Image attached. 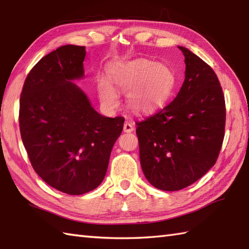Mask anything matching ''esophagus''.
Returning <instances> with one entry per match:
<instances>
[{
    "instance_id": "1",
    "label": "esophagus",
    "mask_w": 249,
    "mask_h": 249,
    "mask_svg": "<svg viewBox=\"0 0 249 249\" xmlns=\"http://www.w3.org/2000/svg\"><path fill=\"white\" fill-rule=\"evenodd\" d=\"M133 130H134V124L130 123V121H125L124 124V131L125 132V133H131Z\"/></svg>"
}]
</instances>
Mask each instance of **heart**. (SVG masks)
Listing matches in <instances>:
<instances>
[{
    "label": "heart",
    "instance_id": "b5f03b06",
    "mask_svg": "<svg viewBox=\"0 0 249 249\" xmlns=\"http://www.w3.org/2000/svg\"><path fill=\"white\" fill-rule=\"evenodd\" d=\"M175 77L163 64L147 59L134 60L111 69L107 79L98 80V94L106 109L119 106L118 93L128 95V103L136 110H150L169 96L174 88Z\"/></svg>",
    "mask_w": 249,
    "mask_h": 249
}]
</instances>
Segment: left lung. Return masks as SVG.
<instances>
[{"instance_id": "1", "label": "left lung", "mask_w": 249, "mask_h": 249, "mask_svg": "<svg viewBox=\"0 0 249 249\" xmlns=\"http://www.w3.org/2000/svg\"><path fill=\"white\" fill-rule=\"evenodd\" d=\"M185 80L170 104L136 121L142 170L164 191L184 189L216 163L225 138L226 103L217 75L189 49Z\"/></svg>"}]
</instances>
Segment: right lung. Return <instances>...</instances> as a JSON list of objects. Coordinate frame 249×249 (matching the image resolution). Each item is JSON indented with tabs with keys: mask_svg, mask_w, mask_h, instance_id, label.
<instances>
[{
	"mask_svg": "<svg viewBox=\"0 0 249 249\" xmlns=\"http://www.w3.org/2000/svg\"><path fill=\"white\" fill-rule=\"evenodd\" d=\"M85 57V46L53 50L30 71L20 95V133L34 171L72 196L102 182L124 123L100 115L72 82L84 77Z\"/></svg>",
	"mask_w": 249,
	"mask_h": 249,
	"instance_id": "add662e5",
	"label": "right lung"
}]
</instances>
